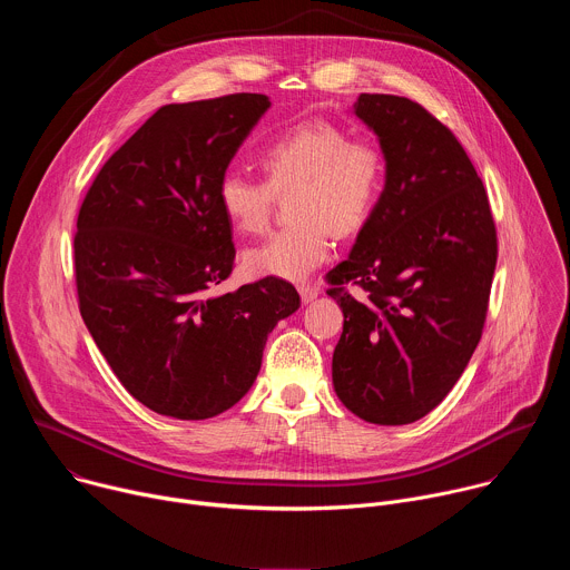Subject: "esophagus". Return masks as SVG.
I'll list each match as a JSON object with an SVG mask.
<instances>
[{"instance_id":"esophagus-1","label":"esophagus","mask_w":570,"mask_h":570,"mask_svg":"<svg viewBox=\"0 0 570 570\" xmlns=\"http://www.w3.org/2000/svg\"><path fill=\"white\" fill-rule=\"evenodd\" d=\"M297 291H299V297H302L304 304H308V302H313L317 297V288L311 286V284H299Z\"/></svg>"}]
</instances>
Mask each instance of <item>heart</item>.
Returning a JSON list of instances; mask_svg holds the SVG:
<instances>
[{"instance_id":"obj_1","label":"heart","mask_w":570,"mask_h":570,"mask_svg":"<svg viewBox=\"0 0 570 570\" xmlns=\"http://www.w3.org/2000/svg\"><path fill=\"white\" fill-rule=\"evenodd\" d=\"M266 183L229 171L220 178L216 200L229 225L243 234L266 229L275 194H293L295 225L271 234L246 250L243 264L257 277L288 282L306 279L327 262L332 229L356 234L374 214L383 183L385 159L370 141L330 121H304L277 137L259 157Z\"/></svg>"}]
</instances>
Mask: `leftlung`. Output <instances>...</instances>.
I'll use <instances>...</instances> for the list:
<instances>
[{
  "label": "left lung",
  "mask_w": 570,
  "mask_h": 570,
  "mask_svg": "<svg viewBox=\"0 0 570 570\" xmlns=\"http://www.w3.org/2000/svg\"><path fill=\"white\" fill-rule=\"evenodd\" d=\"M352 112L376 135L385 183L350 257L327 275L345 315L332 379L354 415L401 426L451 392L480 341L497 227L464 148L420 104L361 95ZM350 281L356 296L342 288Z\"/></svg>",
  "instance_id": "1"
}]
</instances>
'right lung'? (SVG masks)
Instances as JSON below:
<instances>
[{
    "mask_svg": "<svg viewBox=\"0 0 570 570\" xmlns=\"http://www.w3.org/2000/svg\"><path fill=\"white\" fill-rule=\"evenodd\" d=\"M268 108L266 95L159 108L80 205V315L121 385L157 415L232 409L262 370L268 334L299 308L297 291L275 277L209 293L234 264L216 189Z\"/></svg>",
    "mask_w": 570,
    "mask_h": 570,
    "instance_id": "1",
    "label": "right lung"
}]
</instances>
